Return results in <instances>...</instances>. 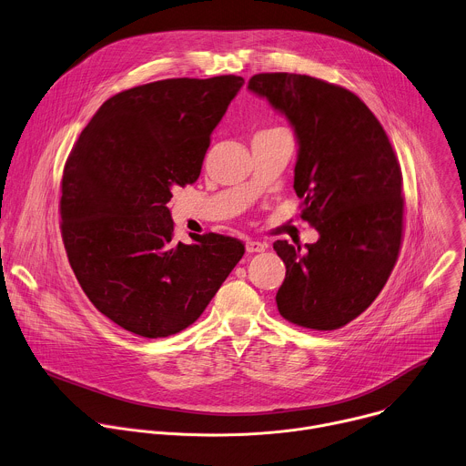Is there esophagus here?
<instances>
[{"mask_svg": "<svg viewBox=\"0 0 466 466\" xmlns=\"http://www.w3.org/2000/svg\"><path fill=\"white\" fill-rule=\"evenodd\" d=\"M266 249V244H262V242H258V240H248L246 242V251L248 253H260V251H264Z\"/></svg>", "mask_w": 466, "mask_h": 466, "instance_id": "34e87169", "label": "esophagus"}]
</instances>
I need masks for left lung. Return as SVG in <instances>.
I'll list each match as a JSON object with an SVG mask.
<instances>
[{
	"mask_svg": "<svg viewBox=\"0 0 466 466\" xmlns=\"http://www.w3.org/2000/svg\"><path fill=\"white\" fill-rule=\"evenodd\" d=\"M248 87L287 116L299 143L294 189L319 240L273 249L287 266L275 301L287 321L336 330L367 310L397 264L402 170L386 130L352 91L296 73H258Z\"/></svg>",
	"mask_w": 466,
	"mask_h": 466,
	"instance_id": "8db88e82",
	"label": "left lung"
}]
</instances>
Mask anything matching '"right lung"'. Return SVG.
I'll return each instance as SVG.
<instances>
[{
	"label": "right lung",
	"instance_id": "right-lung-1",
	"mask_svg": "<svg viewBox=\"0 0 466 466\" xmlns=\"http://www.w3.org/2000/svg\"><path fill=\"white\" fill-rule=\"evenodd\" d=\"M244 78H165L110 97L62 174L60 229L87 299L116 325L167 338L193 325L244 255L238 238L174 240L167 204L195 183Z\"/></svg>",
	"mask_w": 466,
	"mask_h": 466
}]
</instances>
